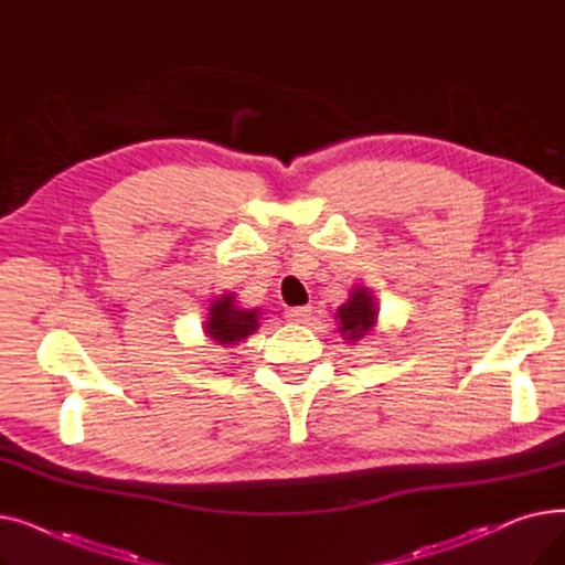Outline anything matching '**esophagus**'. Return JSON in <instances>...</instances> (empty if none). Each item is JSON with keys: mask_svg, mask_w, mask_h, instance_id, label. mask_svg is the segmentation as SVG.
I'll return each mask as SVG.
<instances>
[{"mask_svg": "<svg viewBox=\"0 0 565 565\" xmlns=\"http://www.w3.org/2000/svg\"><path fill=\"white\" fill-rule=\"evenodd\" d=\"M311 307H292V309H286V318L290 322H307L311 318Z\"/></svg>", "mask_w": 565, "mask_h": 565, "instance_id": "34e87169", "label": "esophagus"}]
</instances>
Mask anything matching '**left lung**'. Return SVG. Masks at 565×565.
<instances>
[{
  "label": "left lung",
  "mask_w": 565,
  "mask_h": 565,
  "mask_svg": "<svg viewBox=\"0 0 565 565\" xmlns=\"http://www.w3.org/2000/svg\"><path fill=\"white\" fill-rule=\"evenodd\" d=\"M377 300L369 286L354 284L348 300L337 309V320H339V332L341 339L350 345H358V341L366 339L369 334H375L377 328Z\"/></svg>",
  "instance_id": "obj_1"
}]
</instances>
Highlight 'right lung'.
<instances>
[{
  "mask_svg": "<svg viewBox=\"0 0 565 565\" xmlns=\"http://www.w3.org/2000/svg\"><path fill=\"white\" fill-rule=\"evenodd\" d=\"M263 309H245L237 305L235 292H222L207 307L203 320V334L211 339L215 345L233 348L249 339L258 328Z\"/></svg>",
  "mask_w": 565,
  "mask_h": 565,
  "instance_id": "1",
  "label": "right lung"
}]
</instances>
